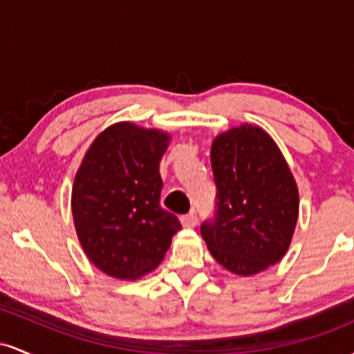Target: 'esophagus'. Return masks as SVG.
I'll list each match as a JSON object with an SVG mask.
<instances>
[{
    "label": "esophagus",
    "mask_w": 354,
    "mask_h": 354,
    "mask_svg": "<svg viewBox=\"0 0 354 354\" xmlns=\"http://www.w3.org/2000/svg\"><path fill=\"white\" fill-rule=\"evenodd\" d=\"M198 223L196 219V214L194 213H189V214H185V216H181V225L185 226V228H194Z\"/></svg>",
    "instance_id": "obj_1"
}]
</instances>
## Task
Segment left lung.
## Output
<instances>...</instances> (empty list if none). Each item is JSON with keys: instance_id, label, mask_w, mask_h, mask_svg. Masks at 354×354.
Instances as JSON below:
<instances>
[{"instance_id": "1", "label": "left lung", "mask_w": 354, "mask_h": 354, "mask_svg": "<svg viewBox=\"0 0 354 354\" xmlns=\"http://www.w3.org/2000/svg\"><path fill=\"white\" fill-rule=\"evenodd\" d=\"M211 168L216 216L201 226L214 259L230 273L253 276L281 261L299 216V191L281 149L258 124L214 136Z\"/></svg>"}]
</instances>
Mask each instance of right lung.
<instances>
[{
  "label": "right lung",
  "instance_id": "add662e5",
  "mask_svg": "<svg viewBox=\"0 0 354 354\" xmlns=\"http://www.w3.org/2000/svg\"><path fill=\"white\" fill-rule=\"evenodd\" d=\"M171 133L118 121L84 153L71 213L84 254L101 273L136 281L160 266L180 219L160 206L161 158Z\"/></svg>",
  "mask_w": 354,
  "mask_h": 354
}]
</instances>
